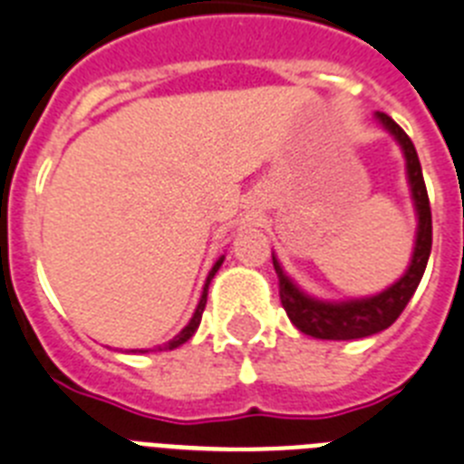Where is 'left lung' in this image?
Here are the masks:
<instances>
[{
	"label": "left lung",
	"instance_id": "1",
	"mask_svg": "<svg viewBox=\"0 0 464 464\" xmlns=\"http://www.w3.org/2000/svg\"><path fill=\"white\" fill-rule=\"evenodd\" d=\"M376 121L382 123L391 135H393L402 154H405V169H408V183L412 202L417 212V238L412 259H410L408 271L402 274L393 285L386 291L376 293L369 297H353V300H317L307 295L293 284L291 276H285L284 266L274 259V269L278 276V295L284 304L285 314L293 322L297 331H303L312 338L322 341H355V338L374 336L379 331L389 329L395 319L401 317L410 297L415 295L424 269H427L429 252H431V207H429L427 186L421 176V164L417 157V150L408 133L383 111H376Z\"/></svg>",
	"mask_w": 464,
	"mask_h": 464
}]
</instances>
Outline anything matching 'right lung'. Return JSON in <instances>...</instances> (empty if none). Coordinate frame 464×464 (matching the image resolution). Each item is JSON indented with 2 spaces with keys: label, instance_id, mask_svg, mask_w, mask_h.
Here are the masks:
<instances>
[{
  "label": "right lung",
  "instance_id": "obj_1",
  "mask_svg": "<svg viewBox=\"0 0 464 464\" xmlns=\"http://www.w3.org/2000/svg\"><path fill=\"white\" fill-rule=\"evenodd\" d=\"M221 262H224V257H219V259H217V265L212 266V271H209V276H207V281H205V288H202V297H199L198 307H195V314H193V319H190V322H188V326H186V329H183V331H180L179 336H173L171 341L167 343V345H160V350H161V348H164V350H173V348H179V345H183V343H186V341H190V338H193V334H195V331H198L199 322H202V312H205V304H207V291H209V284H212L214 274H217V271H219ZM140 353H147V350H140Z\"/></svg>",
  "mask_w": 464,
  "mask_h": 464
}]
</instances>
